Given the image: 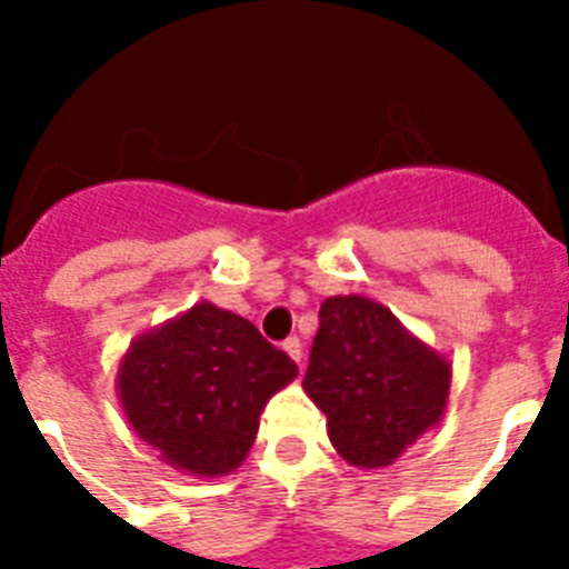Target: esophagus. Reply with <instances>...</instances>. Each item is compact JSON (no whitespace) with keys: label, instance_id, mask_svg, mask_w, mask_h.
<instances>
[{"label":"esophagus","instance_id":"34e87169","mask_svg":"<svg viewBox=\"0 0 569 569\" xmlns=\"http://www.w3.org/2000/svg\"><path fill=\"white\" fill-rule=\"evenodd\" d=\"M283 351H286V355H289V357H292L295 363L301 366V357H303L301 339H298V337H289V339H286V342H283Z\"/></svg>","mask_w":569,"mask_h":569}]
</instances>
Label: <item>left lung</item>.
<instances>
[{
  "mask_svg": "<svg viewBox=\"0 0 569 569\" xmlns=\"http://www.w3.org/2000/svg\"><path fill=\"white\" fill-rule=\"evenodd\" d=\"M451 366L363 295L321 303L303 389L328 416L333 449L351 467L378 469L401 458L440 422Z\"/></svg>",
  "mask_w": 569,
  "mask_h": 569,
  "instance_id": "1",
  "label": "left lung"
}]
</instances>
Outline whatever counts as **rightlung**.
Listing matches in <instances>:
<instances>
[{"label":"right lung","mask_w":569,"mask_h":569,"mask_svg":"<svg viewBox=\"0 0 569 569\" xmlns=\"http://www.w3.org/2000/svg\"><path fill=\"white\" fill-rule=\"evenodd\" d=\"M295 375L248 319L203 301L129 346L118 396L132 431L171 467L218 478L244 460L262 407Z\"/></svg>","instance_id":"1"}]
</instances>
